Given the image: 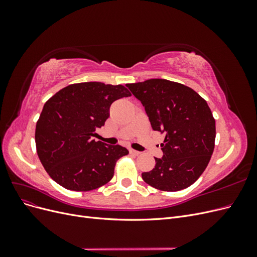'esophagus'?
Wrapping results in <instances>:
<instances>
[{
    "instance_id": "obj_1",
    "label": "esophagus",
    "mask_w": 257,
    "mask_h": 257,
    "mask_svg": "<svg viewBox=\"0 0 257 257\" xmlns=\"http://www.w3.org/2000/svg\"><path fill=\"white\" fill-rule=\"evenodd\" d=\"M130 153H131V154H133V155H139V154H141L142 152L136 151V150H133V149H130Z\"/></svg>"
}]
</instances>
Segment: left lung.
Masks as SVG:
<instances>
[{
  "label": "left lung",
  "mask_w": 257,
  "mask_h": 257,
  "mask_svg": "<svg viewBox=\"0 0 257 257\" xmlns=\"http://www.w3.org/2000/svg\"><path fill=\"white\" fill-rule=\"evenodd\" d=\"M126 87L145 107L153 131L165 134L163 157L155 159L144 181L176 192L189 188L204 173L215 141V120L206 100L193 89L166 79H149Z\"/></svg>",
  "instance_id": "8db88e82"
}]
</instances>
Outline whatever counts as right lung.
Instances as JSON below:
<instances>
[{"label":"right lung","mask_w":257,"mask_h":257,"mask_svg":"<svg viewBox=\"0 0 257 257\" xmlns=\"http://www.w3.org/2000/svg\"><path fill=\"white\" fill-rule=\"evenodd\" d=\"M127 96L131 93L121 84L90 81L69 84L46 102L35 144L44 168L58 184L85 192L111 180L115 162L128 151L93 137L109 118L111 104Z\"/></svg>","instance_id":"add662e5"}]
</instances>
